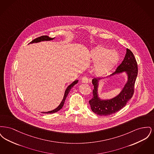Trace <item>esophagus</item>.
I'll return each instance as SVG.
<instances>
[{
	"mask_svg": "<svg viewBox=\"0 0 154 154\" xmlns=\"http://www.w3.org/2000/svg\"><path fill=\"white\" fill-rule=\"evenodd\" d=\"M81 81L83 82V83H88V77L87 76H84L82 78V80Z\"/></svg>",
	"mask_w": 154,
	"mask_h": 154,
	"instance_id": "34e87169",
	"label": "esophagus"
}]
</instances>
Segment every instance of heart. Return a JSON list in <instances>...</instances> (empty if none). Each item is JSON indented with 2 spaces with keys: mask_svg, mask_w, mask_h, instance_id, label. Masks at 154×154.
Returning <instances> with one entry per match:
<instances>
[{
  "mask_svg": "<svg viewBox=\"0 0 154 154\" xmlns=\"http://www.w3.org/2000/svg\"><path fill=\"white\" fill-rule=\"evenodd\" d=\"M91 58L96 62L95 70L98 74H103L111 70L119 60L118 54L108 48L99 46L91 53Z\"/></svg>",
  "mask_w": 154,
  "mask_h": 154,
  "instance_id": "b5f03b06",
  "label": "heart"
}]
</instances>
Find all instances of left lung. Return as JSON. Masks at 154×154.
<instances>
[{
	"mask_svg": "<svg viewBox=\"0 0 154 154\" xmlns=\"http://www.w3.org/2000/svg\"><path fill=\"white\" fill-rule=\"evenodd\" d=\"M125 71L128 75V81L122 92L116 97L111 99L102 100L97 96V85L99 78L92 79L93 97L89 101L92 111L96 114L101 116H107L114 114L122 109L127 102L131 99L134 94V84L138 74L137 63L132 52L128 48L122 63L118 66L114 74Z\"/></svg>",
	"mask_w": 154,
	"mask_h": 154,
	"instance_id": "8db88e82",
	"label": "left lung"
}]
</instances>
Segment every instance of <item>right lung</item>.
<instances>
[{"label": "right lung", "instance_id": "obj_1", "mask_svg": "<svg viewBox=\"0 0 154 154\" xmlns=\"http://www.w3.org/2000/svg\"><path fill=\"white\" fill-rule=\"evenodd\" d=\"M54 38H54H51V37H50L48 36H42L38 37H37V38H36L35 39H34L33 40H32L31 42H30L29 43H37V42H40L43 41V40H53ZM77 82H78V80L74 81L72 84H71L67 88L66 91H65V95L63 96V99L62 102L60 103V104H59V106L58 107L57 109H55V110L50 111L44 112L43 113H45V114L54 113V112H56L58 111L59 110H60V109L62 108V107L63 106V104H64V103H65V101L66 97H67V96L68 95V94L69 93L70 89H71L73 87L74 85L75 84H76Z\"/></svg>", "mask_w": 154, "mask_h": 154}]
</instances>
